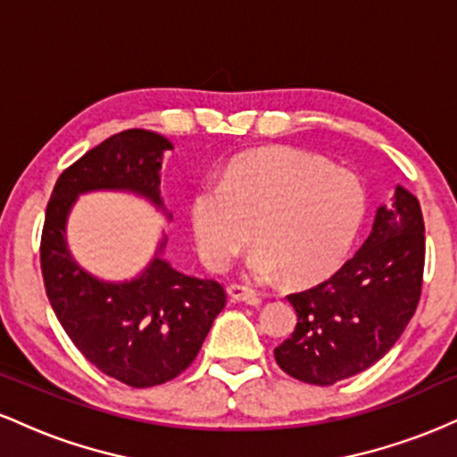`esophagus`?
<instances>
[{"label":"esophagus","instance_id":"esophagus-1","mask_svg":"<svg viewBox=\"0 0 457 457\" xmlns=\"http://www.w3.org/2000/svg\"><path fill=\"white\" fill-rule=\"evenodd\" d=\"M228 296H229V301L246 303V305H258V303H260V296L255 295V292L251 290V287L236 286V283H232V286L228 287Z\"/></svg>","mask_w":457,"mask_h":457}]
</instances>
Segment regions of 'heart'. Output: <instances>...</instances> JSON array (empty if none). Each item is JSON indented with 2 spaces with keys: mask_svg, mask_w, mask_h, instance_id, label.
<instances>
[{
  "mask_svg": "<svg viewBox=\"0 0 457 457\" xmlns=\"http://www.w3.org/2000/svg\"><path fill=\"white\" fill-rule=\"evenodd\" d=\"M363 182L345 167L295 148L238 156L221 182H204L191 199L199 258L225 272L240 251L258 245L246 272L258 281L283 275L307 283L345 258L363 223Z\"/></svg>",
  "mask_w": 457,
  "mask_h": 457,
  "instance_id": "obj_1",
  "label": "heart"
}]
</instances>
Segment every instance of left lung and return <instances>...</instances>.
Returning <instances> with one entry per match:
<instances>
[{"label": "left lung", "instance_id": "obj_1", "mask_svg": "<svg viewBox=\"0 0 457 457\" xmlns=\"http://www.w3.org/2000/svg\"><path fill=\"white\" fill-rule=\"evenodd\" d=\"M426 228L419 199L397 185L359 251L333 277L287 296L298 322L275 348L292 378L328 386L380 361L419 305Z\"/></svg>", "mask_w": 457, "mask_h": 457}]
</instances>
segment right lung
Listing matches in <instances>:
<instances>
[{
    "label": "right lung",
    "instance_id": "add662e5",
    "mask_svg": "<svg viewBox=\"0 0 457 457\" xmlns=\"http://www.w3.org/2000/svg\"><path fill=\"white\" fill-rule=\"evenodd\" d=\"M171 148L159 133L130 129L86 152L57 178L40 240L45 290L66 335L103 374L135 389L193 363L225 307L223 286L176 270L162 258L165 236L137 277L98 279L72 258L66 223L77 197L92 191L133 193L171 219L161 197L162 154Z\"/></svg>",
    "mask_w": 457,
    "mask_h": 457
}]
</instances>
